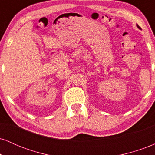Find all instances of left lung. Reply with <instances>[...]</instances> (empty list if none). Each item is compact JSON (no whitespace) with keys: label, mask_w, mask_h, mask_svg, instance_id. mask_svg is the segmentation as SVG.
Here are the masks:
<instances>
[{"label":"left lung","mask_w":155,"mask_h":155,"mask_svg":"<svg viewBox=\"0 0 155 155\" xmlns=\"http://www.w3.org/2000/svg\"><path fill=\"white\" fill-rule=\"evenodd\" d=\"M136 26H137V28H138V29H140V28L139 26H138V25H136Z\"/></svg>","instance_id":"8db88e82"}]
</instances>
